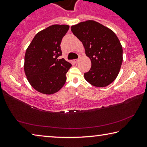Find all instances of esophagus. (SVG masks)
<instances>
[{"label": "esophagus", "mask_w": 147, "mask_h": 147, "mask_svg": "<svg viewBox=\"0 0 147 147\" xmlns=\"http://www.w3.org/2000/svg\"><path fill=\"white\" fill-rule=\"evenodd\" d=\"M79 61H80V59H74V62H75V63H78V62H79Z\"/></svg>", "instance_id": "obj_1"}]
</instances>
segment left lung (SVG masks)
Wrapping results in <instances>:
<instances>
[{"instance_id":"1","label":"left lung","mask_w":147,"mask_h":147,"mask_svg":"<svg viewBox=\"0 0 147 147\" xmlns=\"http://www.w3.org/2000/svg\"><path fill=\"white\" fill-rule=\"evenodd\" d=\"M71 31L82 43L91 59L90 70L84 73L86 80L98 88L112 83L123 62V47L115 34L93 20L72 26Z\"/></svg>"}]
</instances>
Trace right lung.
<instances>
[{
  "label": "right lung",
  "instance_id": "right-lung-1",
  "mask_svg": "<svg viewBox=\"0 0 147 147\" xmlns=\"http://www.w3.org/2000/svg\"><path fill=\"white\" fill-rule=\"evenodd\" d=\"M69 28L67 24H53L39 32L27 48L24 69L32 88L39 93L52 94L65 83L72 65L61 56L60 44Z\"/></svg>",
  "mask_w": 147,
  "mask_h": 147
}]
</instances>
